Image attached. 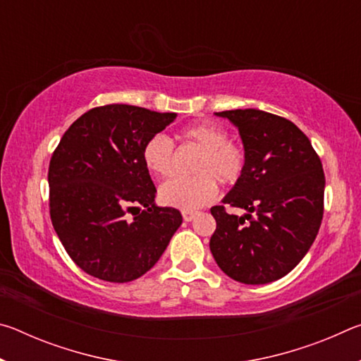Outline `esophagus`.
<instances>
[{
    "label": "esophagus",
    "mask_w": 361,
    "mask_h": 361,
    "mask_svg": "<svg viewBox=\"0 0 361 361\" xmlns=\"http://www.w3.org/2000/svg\"><path fill=\"white\" fill-rule=\"evenodd\" d=\"M181 215L185 221H191V219L195 216V212L194 210H183Z\"/></svg>",
    "instance_id": "esophagus-1"
}]
</instances>
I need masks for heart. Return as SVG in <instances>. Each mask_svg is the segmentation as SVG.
<instances>
[{
  "mask_svg": "<svg viewBox=\"0 0 361 361\" xmlns=\"http://www.w3.org/2000/svg\"><path fill=\"white\" fill-rule=\"evenodd\" d=\"M181 140L200 151L192 164L194 175L173 178L159 189V197L166 205L183 210L199 209L215 197L216 183L223 188L234 186L245 173V146L231 140L228 130L215 122L185 127ZM142 159L152 175L169 178L175 170L173 142L164 133H154L145 142Z\"/></svg>",
  "mask_w": 361,
  "mask_h": 361,
  "instance_id": "obj_1",
  "label": "heart"
}]
</instances>
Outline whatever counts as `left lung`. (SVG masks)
<instances>
[{"label":"left lung","instance_id":"obj_1","mask_svg":"<svg viewBox=\"0 0 361 361\" xmlns=\"http://www.w3.org/2000/svg\"><path fill=\"white\" fill-rule=\"evenodd\" d=\"M218 116L239 127L248 161L224 205L210 209L216 221L210 252L237 282H274L298 266L319 234L325 195L322 161L304 132L282 116L259 109ZM226 204L247 215L231 216Z\"/></svg>","mask_w":361,"mask_h":361}]
</instances>
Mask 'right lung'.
Here are the masks:
<instances>
[{
    "instance_id": "1",
    "label": "right lung",
    "mask_w": 361,
    "mask_h": 361,
    "mask_svg": "<svg viewBox=\"0 0 361 361\" xmlns=\"http://www.w3.org/2000/svg\"><path fill=\"white\" fill-rule=\"evenodd\" d=\"M176 119L132 105L89 109L49 162V213L66 253L89 276L126 283L156 264L183 221L156 207L142 159L146 140Z\"/></svg>"
}]
</instances>
